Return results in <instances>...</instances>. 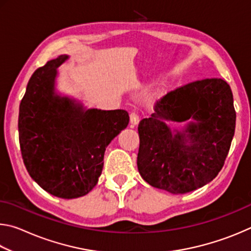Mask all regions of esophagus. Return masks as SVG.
<instances>
[{
    "label": "esophagus",
    "instance_id": "obj_1",
    "mask_svg": "<svg viewBox=\"0 0 251 251\" xmlns=\"http://www.w3.org/2000/svg\"><path fill=\"white\" fill-rule=\"evenodd\" d=\"M129 118H130V125L131 126H137L138 123H139V116L136 114L135 112H131L130 115H129Z\"/></svg>",
    "mask_w": 251,
    "mask_h": 251
}]
</instances>
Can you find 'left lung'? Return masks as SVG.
Returning a JSON list of instances; mask_svg holds the SVG:
<instances>
[{
    "label": "left lung",
    "instance_id": "1",
    "mask_svg": "<svg viewBox=\"0 0 251 251\" xmlns=\"http://www.w3.org/2000/svg\"><path fill=\"white\" fill-rule=\"evenodd\" d=\"M169 121L184 122L172 129ZM230 86L206 78L169 92L138 125V172L155 188L186 194L218 175L235 134Z\"/></svg>",
    "mask_w": 251,
    "mask_h": 251
}]
</instances>
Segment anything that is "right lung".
Segmentation results:
<instances>
[{
  "mask_svg": "<svg viewBox=\"0 0 251 251\" xmlns=\"http://www.w3.org/2000/svg\"><path fill=\"white\" fill-rule=\"evenodd\" d=\"M61 55L37 69L20 104L19 136L29 176L53 196L73 199L96 186L106 147L129 123L124 109L86 108L57 93Z\"/></svg>",
  "mask_w": 251,
  "mask_h": 251,
  "instance_id": "add662e5",
  "label": "right lung"
}]
</instances>
